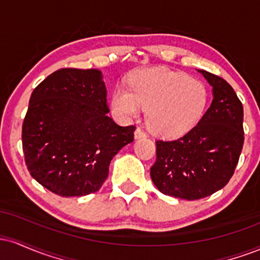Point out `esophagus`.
Masks as SVG:
<instances>
[{"instance_id":"34e87169","label":"esophagus","mask_w":260,"mask_h":260,"mask_svg":"<svg viewBox=\"0 0 260 260\" xmlns=\"http://www.w3.org/2000/svg\"><path fill=\"white\" fill-rule=\"evenodd\" d=\"M134 138L136 139H140V138H147V133L144 132V131L142 129V128H137L136 131H134Z\"/></svg>"}]
</instances>
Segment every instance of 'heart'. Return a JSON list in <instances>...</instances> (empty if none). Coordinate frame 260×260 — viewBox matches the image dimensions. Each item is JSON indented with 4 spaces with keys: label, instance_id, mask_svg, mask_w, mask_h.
I'll return each instance as SVG.
<instances>
[{
    "label": "heart",
    "instance_id": "obj_1",
    "mask_svg": "<svg viewBox=\"0 0 260 260\" xmlns=\"http://www.w3.org/2000/svg\"><path fill=\"white\" fill-rule=\"evenodd\" d=\"M208 104L203 83L165 67H151L132 74L128 89L112 92L111 107L122 120L138 117L148 109L147 123L161 137H180L198 123Z\"/></svg>",
    "mask_w": 260,
    "mask_h": 260
}]
</instances>
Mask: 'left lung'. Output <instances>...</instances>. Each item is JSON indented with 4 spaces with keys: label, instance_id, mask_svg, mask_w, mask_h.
<instances>
[{
    "label": "left lung",
    "instance_id": "obj_1",
    "mask_svg": "<svg viewBox=\"0 0 260 260\" xmlns=\"http://www.w3.org/2000/svg\"><path fill=\"white\" fill-rule=\"evenodd\" d=\"M213 86V103L201 121L176 140H156L150 177L161 193L197 201L228 184L244 142L243 106L221 77L199 71Z\"/></svg>",
    "mask_w": 260,
    "mask_h": 260
}]
</instances>
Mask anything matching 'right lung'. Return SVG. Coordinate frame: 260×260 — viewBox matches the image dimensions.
I'll use <instances>...</instances> for the list:
<instances>
[{"instance_id":"1","label":"right lung","mask_w":260,"mask_h":260,"mask_svg":"<svg viewBox=\"0 0 260 260\" xmlns=\"http://www.w3.org/2000/svg\"><path fill=\"white\" fill-rule=\"evenodd\" d=\"M103 74L62 68L31 92L22 128L23 153L31 177L61 197L96 192L112 157L134 139V126L111 117Z\"/></svg>"}]
</instances>
